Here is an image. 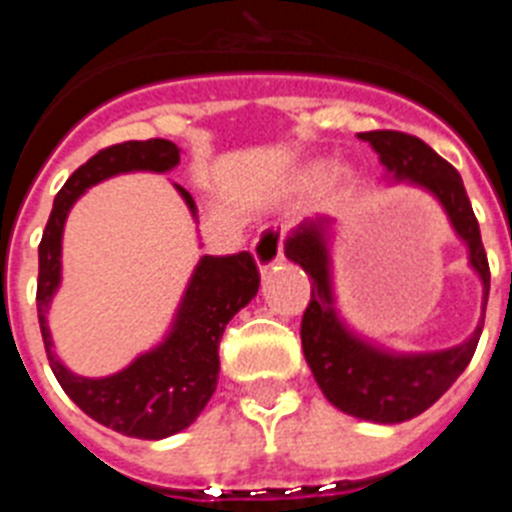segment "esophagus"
<instances>
[{
    "instance_id": "34e87169",
    "label": "esophagus",
    "mask_w": 512,
    "mask_h": 512,
    "mask_svg": "<svg viewBox=\"0 0 512 512\" xmlns=\"http://www.w3.org/2000/svg\"><path fill=\"white\" fill-rule=\"evenodd\" d=\"M282 241L284 233L277 228V225H269V228L261 230V235L251 243V253L256 259V266H259L261 274L271 271L274 266L282 261Z\"/></svg>"
}]
</instances>
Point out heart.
Here are the masks:
<instances>
[{
	"label": "heart",
	"instance_id": "heart-1",
	"mask_svg": "<svg viewBox=\"0 0 512 512\" xmlns=\"http://www.w3.org/2000/svg\"><path fill=\"white\" fill-rule=\"evenodd\" d=\"M310 174H312V176H320V174H323V166H312ZM328 182H330V184H336V187H341V184L348 182V171L333 169V171H330V174H328Z\"/></svg>",
	"mask_w": 512,
	"mask_h": 512
}]
</instances>
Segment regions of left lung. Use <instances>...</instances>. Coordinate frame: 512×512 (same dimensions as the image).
<instances>
[{
	"instance_id": "1",
	"label": "left lung",
	"mask_w": 512,
	"mask_h": 512,
	"mask_svg": "<svg viewBox=\"0 0 512 512\" xmlns=\"http://www.w3.org/2000/svg\"><path fill=\"white\" fill-rule=\"evenodd\" d=\"M379 156L390 184H408L441 205L454 235L467 248L469 269L482 284V315L467 341L438 351H397L364 336L338 307L333 279L336 220L305 217L284 238V256L312 279V300L302 315V351L312 377L341 413L392 425L428 410L472 361L485 325L490 266L459 171L420 138L397 130L361 133Z\"/></svg>"
}]
</instances>
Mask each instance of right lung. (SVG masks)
Here are the masks:
<instances>
[{"mask_svg":"<svg viewBox=\"0 0 512 512\" xmlns=\"http://www.w3.org/2000/svg\"><path fill=\"white\" fill-rule=\"evenodd\" d=\"M182 161V148L171 140H128L104 148L76 169L53 200V212L38 248V320L45 354L63 392L89 418L130 438L158 441L184 431L205 410L220 374L217 346L225 325L259 292V269L248 251L235 256H202L176 305L169 330L148 351L135 356L120 372L81 377L56 354L51 336V305L63 279V228L76 202L94 184L112 176L151 171L169 174ZM194 223L192 194L174 184Z\"/></svg>","mask_w":512,"mask_h":512,"instance_id":"right-lung-1","label":"right lung"}]
</instances>
